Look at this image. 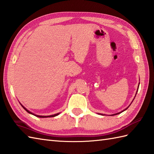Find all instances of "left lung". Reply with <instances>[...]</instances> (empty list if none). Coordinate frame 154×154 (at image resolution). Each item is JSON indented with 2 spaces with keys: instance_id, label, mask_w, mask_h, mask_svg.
<instances>
[{
  "instance_id": "obj_1",
  "label": "left lung",
  "mask_w": 154,
  "mask_h": 154,
  "mask_svg": "<svg viewBox=\"0 0 154 154\" xmlns=\"http://www.w3.org/2000/svg\"><path fill=\"white\" fill-rule=\"evenodd\" d=\"M139 85H140V83H139ZM138 87H139V85H138ZM138 90H137V91H136V94H137V92H138ZM128 107H127L126 108V109H124V110H122V111H121V112H118V113H116V114H112V116L113 115H116V114H120V113H121V112H123V111H124V110H126L127 109H128Z\"/></svg>"
}]
</instances>
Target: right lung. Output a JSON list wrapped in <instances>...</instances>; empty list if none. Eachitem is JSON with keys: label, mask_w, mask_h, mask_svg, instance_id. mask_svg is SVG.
Masks as SVG:
<instances>
[{"label": "right lung", "mask_w": 154, "mask_h": 154, "mask_svg": "<svg viewBox=\"0 0 154 154\" xmlns=\"http://www.w3.org/2000/svg\"><path fill=\"white\" fill-rule=\"evenodd\" d=\"M20 104H21V106L24 108V109L26 111V112H28V113H30V114H33V115H34V116H37V117H39V118H48V117H54V116H57L60 113H57V114H53V115H50V116H40V115H36V114H34V113H32V112H30V111H29L28 110H27L26 109V108L22 105V104L20 103Z\"/></svg>", "instance_id": "1"}]
</instances>
